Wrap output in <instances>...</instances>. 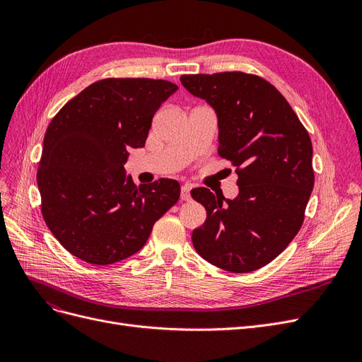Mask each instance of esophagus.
<instances>
[{"mask_svg": "<svg viewBox=\"0 0 362 362\" xmlns=\"http://www.w3.org/2000/svg\"><path fill=\"white\" fill-rule=\"evenodd\" d=\"M190 190H192V187L189 184H184L182 187H181V199L182 201H189L192 196H190Z\"/></svg>", "mask_w": 362, "mask_h": 362, "instance_id": "34e87169", "label": "esophagus"}]
</instances>
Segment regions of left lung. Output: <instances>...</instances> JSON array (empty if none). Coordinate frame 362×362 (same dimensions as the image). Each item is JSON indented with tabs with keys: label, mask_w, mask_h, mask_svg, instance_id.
I'll list each match as a JSON object with an SVG mask.
<instances>
[{
	"label": "left lung",
	"mask_w": 362,
	"mask_h": 362,
	"mask_svg": "<svg viewBox=\"0 0 362 362\" xmlns=\"http://www.w3.org/2000/svg\"><path fill=\"white\" fill-rule=\"evenodd\" d=\"M181 84L217 116L218 156L238 172V194L199 187L206 221L193 229L198 254L233 273L254 272L286 249L303 223L314 187L313 145L275 86L257 75H182Z\"/></svg>",
	"instance_id": "obj_1"
}]
</instances>
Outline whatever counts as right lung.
Returning a JSON list of instances; mask_svg holds the SVG:
<instances>
[{
  "label": "right lung",
  "instance_id": "add662e5",
  "mask_svg": "<svg viewBox=\"0 0 362 362\" xmlns=\"http://www.w3.org/2000/svg\"><path fill=\"white\" fill-rule=\"evenodd\" d=\"M178 86L107 78L86 87L54 116L37 169L42 216L60 245L107 266L145 246L152 226L180 199V182L137 185L124 164L144 148L160 105Z\"/></svg>",
  "mask_w": 362,
  "mask_h": 362
}]
</instances>
